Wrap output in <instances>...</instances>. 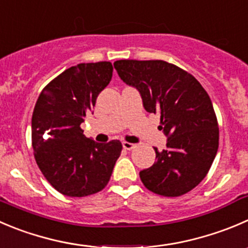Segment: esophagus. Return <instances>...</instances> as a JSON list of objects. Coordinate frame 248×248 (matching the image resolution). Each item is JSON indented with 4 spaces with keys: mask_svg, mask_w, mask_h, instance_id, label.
Instances as JSON below:
<instances>
[{
    "mask_svg": "<svg viewBox=\"0 0 248 248\" xmlns=\"http://www.w3.org/2000/svg\"><path fill=\"white\" fill-rule=\"evenodd\" d=\"M122 146H124L126 150H132V149L136 148V145H134V144L128 143V141H124V143H122Z\"/></svg>",
    "mask_w": 248,
    "mask_h": 248,
    "instance_id": "34e87169",
    "label": "esophagus"
}]
</instances>
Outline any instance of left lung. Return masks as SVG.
Wrapping results in <instances>:
<instances>
[{
  "instance_id": "obj_1",
  "label": "left lung",
  "mask_w": 248,
  "mask_h": 248,
  "mask_svg": "<svg viewBox=\"0 0 248 248\" xmlns=\"http://www.w3.org/2000/svg\"><path fill=\"white\" fill-rule=\"evenodd\" d=\"M121 80L137 88L148 112L161 115L167 149L139 172L145 188L167 198L184 195L206 177L219 144L217 116L201 83L163 60H117Z\"/></svg>"
}]
</instances>
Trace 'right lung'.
Wrapping results in <instances>:
<instances>
[{"mask_svg": "<svg viewBox=\"0 0 248 248\" xmlns=\"http://www.w3.org/2000/svg\"><path fill=\"white\" fill-rule=\"evenodd\" d=\"M110 62L66 69L42 90L31 120L36 163L53 188L70 198L103 190L109 183L122 144L97 143L81 124L112 78Z\"/></svg>", "mask_w": 248, "mask_h": 248, "instance_id": "obj_1", "label": "right lung"}]
</instances>
